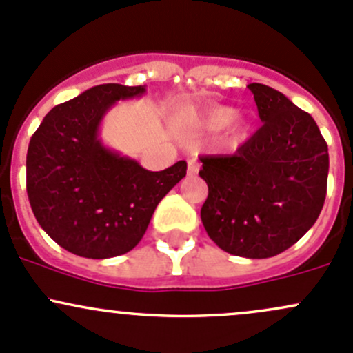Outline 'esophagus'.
Instances as JSON below:
<instances>
[{"label": "esophagus", "instance_id": "esophagus-1", "mask_svg": "<svg viewBox=\"0 0 353 353\" xmlns=\"http://www.w3.org/2000/svg\"><path fill=\"white\" fill-rule=\"evenodd\" d=\"M199 169V164L198 161H194V159H189L188 161V176H192V174L198 172Z\"/></svg>", "mask_w": 353, "mask_h": 353}]
</instances>
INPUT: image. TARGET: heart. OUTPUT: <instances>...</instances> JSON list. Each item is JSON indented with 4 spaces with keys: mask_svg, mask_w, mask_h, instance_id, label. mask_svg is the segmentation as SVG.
I'll use <instances>...</instances> for the list:
<instances>
[{
    "mask_svg": "<svg viewBox=\"0 0 353 353\" xmlns=\"http://www.w3.org/2000/svg\"><path fill=\"white\" fill-rule=\"evenodd\" d=\"M191 127L201 133H214L226 127L230 142L233 143L245 142L252 132L250 120L245 117H235V110L225 105H213L198 111L191 118Z\"/></svg>",
    "mask_w": 353,
    "mask_h": 353,
    "instance_id": "heart-1",
    "label": "heart"
}]
</instances>
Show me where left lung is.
<instances>
[{"mask_svg": "<svg viewBox=\"0 0 353 353\" xmlns=\"http://www.w3.org/2000/svg\"><path fill=\"white\" fill-rule=\"evenodd\" d=\"M262 127L233 155H206L201 208L221 250L267 259L288 250L314 225L328 181V145L316 121L283 92L248 84Z\"/></svg>", "mask_w": 353, "mask_h": 353, "instance_id": "1", "label": "left lung"}]
</instances>
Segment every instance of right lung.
Listing matches in <instances>:
<instances>
[{"instance_id":"obj_1","label":"right lung","mask_w":353,"mask_h":353,"mask_svg":"<svg viewBox=\"0 0 353 353\" xmlns=\"http://www.w3.org/2000/svg\"><path fill=\"white\" fill-rule=\"evenodd\" d=\"M145 91L99 84L52 108L30 139V206L43 232L70 254H127L142 240L161 199L186 176V161L154 172L99 137L111 106Z\"/></svg>"}]
</instances>
